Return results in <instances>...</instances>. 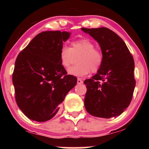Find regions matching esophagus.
I'll return each instance as SVG.
<instances>
[{
    "label": "esophagus",
    "instance_id": "34e87169",
    "mask_svg": "<svg viewBox=\"0 0 149 149\" xmlns=\"http://www.w3.org/2000/svg\"><path fill=\"white\" fill-rule=\"evenodd\" d=\"M77 84H82L83 83H84V81H83V80H81L80 79V78H78L77 79Z\"/></svg>",
    "mask_w": 149,
    "mask_h": 149
}]
</instances>
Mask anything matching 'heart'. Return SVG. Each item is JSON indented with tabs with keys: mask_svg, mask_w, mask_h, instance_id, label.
I'll return each instance as SVG.
<instances>
[{
	"mask_svg": "<svg viewBox=\"0 0 149 149\" xmlns=\"http://www.w3.org/2000/svg\"><path fill=\"white\" fill-rule=\"evenodd\" d=\"M93 42L87 39H81L73 41L71 46H63L60 49L59 56L60 64L64 68L71 64L74 57H77V65L69 68L70 75L82 77L91 72L99 71L103 62L102 52L96 49Z\"/></svg>",
	"mask_w": 149,
	"mask_h": 149,
	"instance_id": "obj_1",
	"label": "heart"
}]
</instances>
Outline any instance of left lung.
I'll return each mask as SVG.
<instances>
[{
	"mask_svg": "<svg viewBox=\"0 0 149 149\" xmlns=\"http://www.w3.org/2000/svg\"><path fill=\"white\" fill-rule=\"evenodd\" d=\"M81 29L99 42L103 54L97 74L84 81L85 109L96 117L118 116L128 107L133 97L136 84L133 56L122 39L110 29Z\"/></svg>",
	"mask_w": 149,
	"mask_h": 149,
	"instance_id": "8db88e82",
	"label": "left lung"
}]
</instances>
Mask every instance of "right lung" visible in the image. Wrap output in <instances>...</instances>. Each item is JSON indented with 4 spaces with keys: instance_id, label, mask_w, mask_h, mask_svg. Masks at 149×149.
<instances>
[{
    "instance_id": "add662e5",
    "label": "right lung",
    "mask_w": 149,
    "mask_h": 149,
    "mask_svg": "<svg viewBox=\"0 0 149 149\" xmlns=\"http://www.w3.org/2000/svg\"><path fill=\"white\" fill-rule=\"evenodd\" d=\"M66 31H48L37 35L19 53L12 74L15 99L19 109L32 120L42 122L56 114L65 95L77 84L60 64Z\"/></svg>"
}]
</instances>
